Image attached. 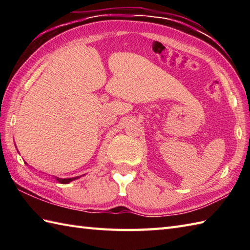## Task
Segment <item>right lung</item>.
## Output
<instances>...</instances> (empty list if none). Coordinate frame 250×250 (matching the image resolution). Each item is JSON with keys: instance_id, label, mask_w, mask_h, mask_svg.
<instances>
[{"instance_id": "1", "label": "right lung", "mask_w": 250, "mask_h": 250, "mask_svg": "<svg viewBox=\"0 0 250 250\" xmlns=\"http://www.w3.org/2000/svg\"><path fill=\"white\" fill-rule=\"evenodd\" d=\"M77 178H79V176L73 177V178H58V177H56V179L58 180V182L61 183V184H68V183H71L72 180H75Z\"/></svg>"}]
</instances>
